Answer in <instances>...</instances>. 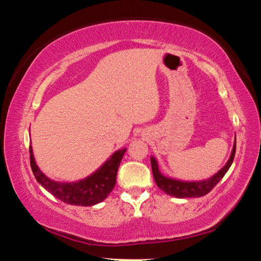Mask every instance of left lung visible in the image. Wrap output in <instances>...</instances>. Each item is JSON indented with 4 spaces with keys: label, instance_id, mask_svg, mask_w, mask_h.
Listing matches in <instances>:
<instances>
[{
    "label": "left lung",
    "instance_id": "obj_1",
    "mask_svg": "<svg viewBox=\"0 0 261 261\" xmlns=\"http://www.w3.org/2000/svg\"><path fill=\"white\" fill-rule=\"evenodd\" d=\"M235 152H236V140L235 143H233L230 158H229V160L227 161L226 165L223 166V168H221L218 173L212 176L211 178L204 179V180H197V182H194V180L193 182H185V180L166 177V176L162 175L161 171L159 170L158 161L155 160V158L151 156L153 177L159 189H161L163 192H166L171 197H176V198L202 197L208 193L211 190L213 189L221 179H222L223 176L226 175V173L228 171L229 168H230L231 163L233 161V158H235Z\"/></svg>",
    "mask_w": 261,
    "mask_h": 261
}]
</instances>
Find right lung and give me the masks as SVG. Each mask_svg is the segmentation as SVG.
<instances>
[{
	"mask_svg": "<svg viewBox=\"0 0 261 261\" xmlns=\"http://www.w3.org/2000/svg\"><path fill=\"white\" fill-rule=\"evenodd\" d=\"M126 148L115 152L98 170L78 182H56L42 173L30 146V162L35 179L57 199L76 206H93L103 201L116 184L117 170Z\"/></svg>",
	"mask_w": 261,
	"mask_h": 261,
	"instance_id": "add662e5",
	"label": "right lung"
}]
</instances>
